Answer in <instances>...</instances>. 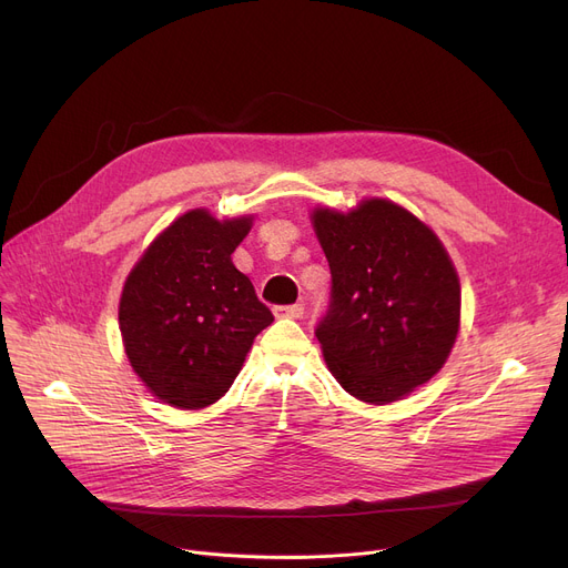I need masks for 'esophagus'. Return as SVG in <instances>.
Instances as JSON below:
<instances>
[{"mask_svg":"<svg viewBox=\"0 0 568 568\" xmlns=\"http://www.w3.org/2000/svg\"><path fill=\"white\" fill-rule=\"evenodd\" d=\"M276 317H290V320H300L304 317V306L302 304H294V306H276L274 308Z\"/></svg>","mask_w":568,"mask_h":568,"instance_id":"esophagus-1","label":"esophagus"}]
</instances>
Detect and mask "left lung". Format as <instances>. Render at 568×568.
<instances>
[{"mask_svg":"<svg viewBox=\"0 0 568 568\" xmlns=\"http://www.w3.org/2000/svg\"><path fill=\"white\" fill-rule=\"evenodd\" d=\"M332 268L317 324L326 368L371 405L405 398L446 364L460 329V281L439 236L405 206L362 200L311 214Z\"/></svg>","mask_w":568,"mask_h":568,"instance_id":"obj_1","label":"left lung"}]
</instances>
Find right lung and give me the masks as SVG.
<instances>
[{
	"label": "right lung",
	"instance_id": "1",
	"mask_svg": "<svg viewBox=\"0 0 568 568\" xmlns=\"http://www.w3.org/2000/svg\"><path fill=\"white\" fill-rule=\"evenodd\" d=\"M253 216L206 209L174 219L140 255L119 300V332L135 375L159 400L202 409L227 394L255 336L274 322L232 264Z\"/></svg>",
	"mask_w": 568,
	"mask_h": 568
}]
</instances>
